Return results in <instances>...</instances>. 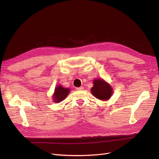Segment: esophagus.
<instances>
[{
  "label": "esophagus",
  "instance_id": "obj_1",
  "mask_svg": "<svg viewBox=\"0 0 159 159\" xmlns=\"http://www.w3.org/2000/svg\"><path fill=\"white\" fill-rule=\"evenodd\" d=\"M76 89H77V90H83V89H84V88H83L82 86H80V87H79V88H76Z\"/></svg>",
  "mask_w": 159,
  "mask_h": 159
}]
</instances>
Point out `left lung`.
<instances>
[{"instance_id":"left-lung-1","label":"left lung","mask_w":159,"mask_h":159,"mask_svg":"<svg viewBox=\"0 0 159 159\" xmlns=\"http://www.w3.org/2000/svg\"><path fill=\"white\" fill-rule=\"evenodd\" d=\"M93 86L91 88V93L100 101H106L109 100L113 94V88L109 83L102 79L93 80Z\"/></svg>"}]
</instances>
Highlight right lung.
Listing matches in <instances>:
<instances>
[{
  "instance_id": "right-lung-1",
  "label": "right lung",
  "mask_w": 159,
  "mask_h": 159,
  "mask_svg": "<svg viewBox=\"0 0 159 159\" xmlns=\"http://www.w3.org/2000/svg\"><path fill=\"white\" fill-rule=\"evenodd\" d=\"M70 89L68 88H64L62 85H58L55 87L53 95L54 102L58 103L64 100L70 93Z\"/></svg>"
}]
</instances>
